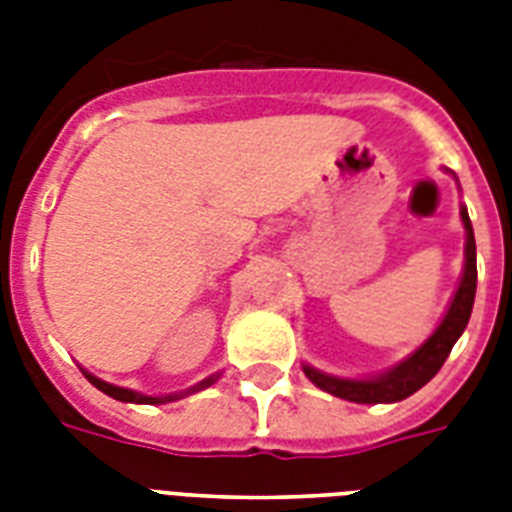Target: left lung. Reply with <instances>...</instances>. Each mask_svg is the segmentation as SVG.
Here are the masks:
<instances>
[{"label":"left lung","mask_w":512,"mask_h":512,"mask_svg":"<svg viewBox=\"0 0 512 512\" xmlns=\"http://www.w3.org/2000/svg\"><path fill=\"white\" fill-rule=\"evenodd\" d=\"M462 223L468 231V244H465V273L454 300L446 311L444 321L438 324V329L428 337V342L417 348L412 356L393 366L390 372L374 380H340V377H329L324 372H316L311 366H303L305 377L319 385L321 390H327L332 396L345 398V401H356V404H390V401H401L409 398L412 393L436 377V372L444 366V361L452 353L454 342L460 340L470 321V311H473V300H476V236H473V225H470L468 209L462 207Z\"/></svg>","instance_id":"left-lung-1"}]
</instances>
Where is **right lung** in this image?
I'll return each instance as SVG.
<instances>
[{"mask_svg": "<svg viewBox=\"0 0 512 512\" xmlns=\"http://www.w3.org/2000/svg\"><path fill=\"white\" fill-rule=\"evenodd\" d=\"M84 374H87V372H84ZM87 380H90L92 385H95V388H98V390H103L106 396L116 398V401H130V404H164V401H175V398H177V396H164V398H159V396H143V393H135V390L108 385V382L98 380V377H92V374H87ZM212 382H215V377H209V380L199 382V385H196V388H193V390L207 388V385H212Z\"/></svg>", "mask_w": 512, "mask_h": 512, "instance_id": "obj_1", "label": "right lung"}]
</instances>
